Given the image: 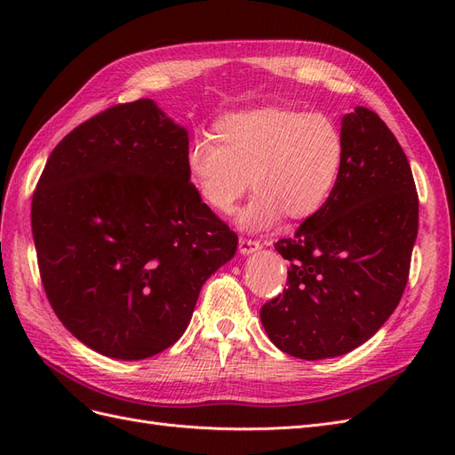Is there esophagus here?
I'll use <instances>...</instances> for the list:
<instances>
[{
	"mask_svg": "<svg viewBox=\"0 0 455 455\" xmlns=\"http://www.w3.org/2000/svg\"><path fill=\"white\" fill-rule=\"evenodd\" d=\"M261 249V243L256 241V239H246V237H241L239 239V252L243 256H249V254H254L256 251Z\"/></svg>",
	"mask_w": 455,
	"mask_h": 455,
	"instance_id": "34e87169",
	"label": "esophagus"
}]
</instances>
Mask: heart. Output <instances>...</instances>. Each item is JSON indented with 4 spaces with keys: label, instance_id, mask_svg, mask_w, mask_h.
I'll return each mask as SVG.
<instances>
[{
    "label": "heart",
    "instance_id": "b5f03b06",
    "mask_svg": "<svg viewBox=\"0 0 455 455\" xmlns=\"http://www.w3.org/2000/svg\"><path fill=\"white\" fill-rule=\"evenodd\" d=\"M346 163V139L323 112L264 108L220 117L214 139L197 136L186 149V172L212 211L229 212L249 186L251 203L237 226L259 231L286 214L304 220L332 196Z\"/></svg>",
    "mask_w": 455,
    "mask_h": 455
}]
</instances>
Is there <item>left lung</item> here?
I'll return each instance as SVG.
<instances>
[{"label":"left lung","mask_w":455,"mask_h":455,"mask_svg":"<svg viewBox=\"0 0 455 455\" xmlns=\"http://www.w3.org/2000/svg\"><path fill=\"white\" fill-rule=\"evenodd\" d=\"M346 163L332 196L292 237L283 294L259 309L269 339L306 361L363 346L396 309L418 237L419 201L395 134L368 108L341 119Z\"/></svg>","instance_id":"1"}]
</instances>
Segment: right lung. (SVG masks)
<instances>
[{
    "label": "right lung",
    "instance_id": "add662e5",
    "mask_svg": "<svg viewBox=\"0 0 455 455\" xmlns=\"http://www.w3.org/2000/svg\"><path fill=\"white\" fill-rule=\"evenodd\" d=\"M188 131L149 99L108 108L52 149L32 199L41 283L87 347L142 361L178 341L237 235L186 172Z\"/></svg>",
    "mask_w": 455,
    "mask_h": 455
}]
</instances>
